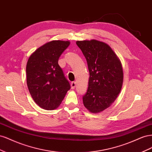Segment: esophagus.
Segmentation results:
<instances>
[{"label": "esophagus", "instance_id": "obj_1", "mask_svg": "<svg viewBox=\"0 0 152 152\" xmlns=\"http://www.w3.org/2000/svg\"><path fill=\"white\" fill-rule=\"evenodd\" d=\"M71 86H72V89H75L76 87V82H72L71 83Z\"/></svg>", "mask_w": 152, "mask_h": 152}]
</instances>
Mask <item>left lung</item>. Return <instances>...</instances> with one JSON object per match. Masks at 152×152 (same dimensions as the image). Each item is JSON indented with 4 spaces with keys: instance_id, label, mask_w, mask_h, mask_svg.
Segmentation results:
<instances>
[{
    "instance_id": "1",
    "label": "left lung",
    "mask_w": 152,
    "mask_h": 152,
    "mask_svg": "<svg viewBox=\"0 0 152 152\" xmlns=\"http://www.w3.org/2000/svg\"><path fill=\"white\" fill-rule=\"evenodd\" d=\"M86 59L89 72L88 88L82 96L85 107L92 113L108 108L122 88L121 63L108 45L98 40L77 41Z\"/></svg>"
}]
</instances>
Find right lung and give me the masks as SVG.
<instances>
[{
    "label": "right lung",
    "instance_id": "obj_1",
    "mask_svg": "<svg viewBox=\"0 0 152 152\" xmlns=\"http://www.w3.org/2000/svg\"><path fill=\"white\" fill-rule=\"evenodd\" d=\"M69 45V41H51L37 49L27 62L28 90L35 102L43 109L56 108L70 89L58 64L59 56Z\"/></svg>",
    "mask_w": 152,
    "mask_h": 152
}]
</instances>
